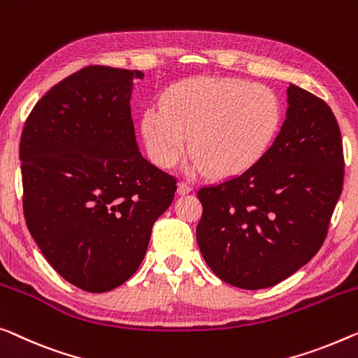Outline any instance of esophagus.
<instances>
[{"instance_id": "esophagus-1", "label": "esophagus", "mask_w": 358, "mask_h": 358, "mask_svg": "<svg viewBox=\"0 0 358 358\" xmlns=\"http://www.w3.org/2000/svg\"><path fill=\"white\" fill-rule=\"evenodd\" d=\"M192 190V185L187 182V180H179V185H178V192L179 194H189Z\"/></svg>"}]
</instances>
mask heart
<instances>
[{"instance_id":"1","label":"heart","mask_w":358,"mask_h":358,"mask_svg":"<svg viewBox=\"0 0 358 358\" xmlns=\"http://www.w3.org/2000/svg\"><path fill=\"white\" fill-rule=\"evenodd\" d=\"M282 106L269 87L241 79H189L164 93L142 116L150 158L163 168L189 147V169L231 176L252 168L276 141Z\"/></svg>"}]
</instances>
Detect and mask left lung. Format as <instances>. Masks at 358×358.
Returning <instances> with one entry per match:
<instances>
[{
	"label": "left lung",
	"mask_w": 358,
	"mask_h": 358,
	"mask_svg": "<svg viewBox=\"0 0 358 358\" xmlns=\"http://www.w3.org/2000/svg\"><path fill=\"white\" fill-rule=\"evenodd\" d=\"M287 117L260 162L196 192V242L217 278L271 287L323 245L344 184V150L331 108L291 85Z\"/></svg>",
	"instance_id": "obj_1"
}]
</instances>
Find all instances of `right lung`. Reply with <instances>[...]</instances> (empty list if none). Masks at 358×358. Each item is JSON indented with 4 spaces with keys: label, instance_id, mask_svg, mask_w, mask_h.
I'll list each match as a JSON object with an SVG mask.
<instances>
[{
    "label": "right lung",
    "instance_id": "obj_1",
    "mask_svg": "<svg viewBox=\"0 0 358 358\" xmlns=\"http://www.w3.org/2000/svg\"><path fill=\"white\" fill-rule=\"evenodd\" d=\"M141 71L87 66L37 101L20 136L22 208L46 262L87 292L127 281L178 179L142 157L131 116Z\"/></svg>",
    "mask_w": 358,
    "mask_h": 358
}]
</instances>
